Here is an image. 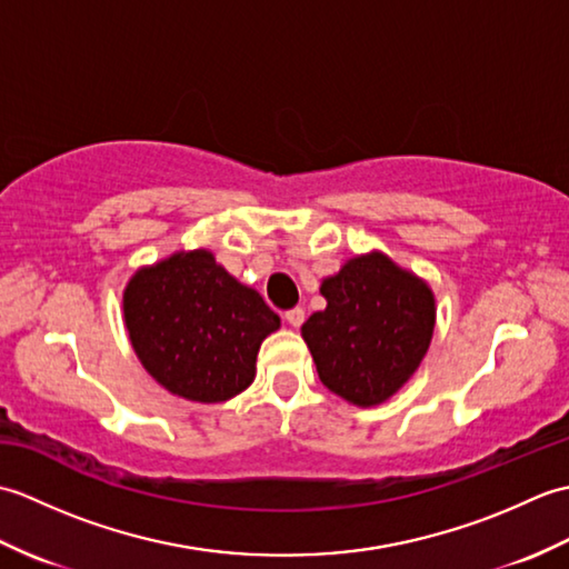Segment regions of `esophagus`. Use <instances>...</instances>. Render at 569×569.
I'll list each match as a JSON object with an SVG mask.
<instances>
[{
    "instance_id": "esophagus-1",
    "label": "esophagus",
    "mask_w": 569,
    "mask_h": 569,
    "mask_svg": "<svg viewBox=\"0 0 569 569\" xmlns=\"http://www.w3.org/2000/svg\"><path fill=\"white\" fill-rule=\"evenodd\" d=\"M286 322L291 325V328L296 330V328H300V325H303V320H306V310L303 308H291V310H286Z\"/></svg>"
}]
</instances>
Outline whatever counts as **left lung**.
<instances>
[{"instance_id": "8db88e82", "label": "left lung", "mask_w": 569, "mask_h": 569, "mask_svg": "<svg viewBox=\"0 0 569 569\" xmlns=\"http://www.w3.org/2000/svg\"><path fill=\"white\" fill-rule=\"evenodd\" d=\"M320 293L328 306L300 328L320 381L352 406L386 403L428 355L438 316L432 288L373 249L322 278Z\"/></svg>"}]
</instances>
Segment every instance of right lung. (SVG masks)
I'll return each mask as SVG.
<instances>
[{
	"instance_id": "add662e5",
	"label": "right lung",
	"mask_w": 569,
	"mask_h": 569,
	"mask_svg": "<svg viewBox=\"0 0 569 569\" xmlns=\"http://www.w3.org/2000/svg\"><path fill=\"white\" fill-rule=\"evenodd\" d=\"M124 328L139 361L166 391L222 403L257 377L261 342L281 318L208 249L176 251L127 281Z\"/></svg>"
}]
</instances>
